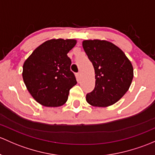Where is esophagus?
I'll list each match as a JSON object with an SVG mask.
<instances>
[{
	"instance_id": "obj_1",
	"label": "esophagus",
	"mask_w": 155,
	"mask_h": 155,
	"mask_svg": "<svg viewBox=\"0 0 155 155\" xmlns=\"http://www.w3.org/2000/svg\"><path fill=\"white\" fill-rule=\"evenodd\" d=\"M76 79H77V81H79V79H80V73H76Z\"/></svg>"
}]
</instances>
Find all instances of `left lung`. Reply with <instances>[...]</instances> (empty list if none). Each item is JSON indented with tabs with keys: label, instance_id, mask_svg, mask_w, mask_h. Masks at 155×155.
I'll use <instances>...</instances> for the list:
<instances>
[{
	"label": "left lung",
	"instance_id": "obj_1",
	"mask_svg": "<svg viewBox=\"0 0 155 155\" xmlns=\"http://www.w3.org/2000/svg\"><path fill=\"white\" fill-rule=\"evenodd\" d=\"M84 52L95 71V87L86 100L95 107L116 103L129 89L134 76L133 66L121 49L105 40H84Z\"/></svg>",
	"mask_w": 155,
	"mask_h": 155
}]
</instances>
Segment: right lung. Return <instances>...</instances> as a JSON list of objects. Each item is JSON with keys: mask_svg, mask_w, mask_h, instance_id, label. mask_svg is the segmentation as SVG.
Listing matches in <instances>:
<instances>
[{"mask_svg": "<svg viewBox=\"0 0 155 155\" xmlns=\"http://www.w3.org/2000/svg\"><path fill=\"white\" fill-rule=\"evenodd\" d=\"M75 39H50L35 49L24 61L22 76L30 94L39 104L58 107L67 102L76 79L68 53Z\"/></svg>", "mask_w": 155, "mask_h": 155, "instance_id": "right-lung-1", "label": "right lung"}]
</instances>
